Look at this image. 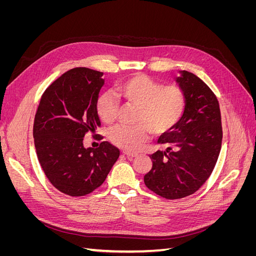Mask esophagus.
<instances>
[{
	"instance_id": "1",
	"label": "esophagus",
	"mask_w": 256,
	"mask_h": 256,
	"mask_svg": "<svg viewBox=\"0 0 256 256\" xmlns=\"http://www.w3.org/2000/svg\"><path fill=\"white\" fill-rule=\"evenodd\" d=\"M122 154H125L127 158H134L138 157L136 152H122Z\"/></svg>"
}]
</instances>
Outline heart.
<instances>
[{
    "instance_id": "obj_1",
    "label": "heart",
    "mask_w": 256,
    "mask_h": 256,
    "mask_svg": "<svg viewBox=\"0 0 256 256\" xmlns=\"http://www.w3.org/2000/svg\"><path fill=\"white\" fill-rule=\"evenodd\" d=\"M115 94L125 104L138 108L136 126H118L109 134L112 144L129 152L140 150L150 132L162 136L172 131L187 108V95L182 86H164L146 74H134L120 81L115 86ZM96 112L104 124L112 125L118 116V106L109 95L104 94L97 99Z\"/></svg>"
}]
</instances>
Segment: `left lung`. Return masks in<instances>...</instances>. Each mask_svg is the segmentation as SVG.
<instances>
[{"instance_id":"obj_1","label":"left lung","mask_w":256,"mask_h":256,"mask_svg":"<svg viewBox=\"0 0 256 256\" xmlns=\"http://www.w3.org/2000/svg\"><path fill=\"white\" fill-rule=\"evenodd\" d=\"M176 82L187 95V108L180 124L162 134L164 150L150 154L152 166L144 176L146 187L166 200L196 192L212 173L222 143L219 102L198 76L180 72Z\"/></svg>"}]
</instances>
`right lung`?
Segmentation results:
<instances>
[{"label":"right lung","mask_w":256,"mask_h":256,"mask_svg":"<svg viewBox=\"0 0 256 256\" xmlns=\"http://www.w3.org/2000/svg\"><path fill=\"white\" fill-rule=\"evenodd\" d=\"M102 72L70 69L47 88L35 114L33 136L38 161L49 182L70 196L90 194L106 180L120 157L109 142L85 148L83 138L100 127L96 102Z\"/></svg>","instance_id":"obj_1"}]
</instances>
